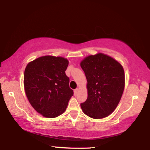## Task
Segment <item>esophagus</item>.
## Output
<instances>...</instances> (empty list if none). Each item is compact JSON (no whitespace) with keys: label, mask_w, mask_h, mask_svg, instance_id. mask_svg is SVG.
I'll list each match as a JSON object with an SVG mask.
<instances>
[{"label":"esophagus","mask_w":150,"mask_h":150,"mask_svg":"<svg viewBox=\"0 0 150 150\" xmlns=\"http://www.w3.org/2000/svg\"><path fill=\"white\" fill-rule=\"evenodd\" d=\"M78 91H79V88H76V89L74 90V94H75V95H77V93H78Z\"/></svg>","instance_id":"1"}]
</instances>
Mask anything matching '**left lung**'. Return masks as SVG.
<instances>
[{
    "label": "left lung",
    "instance_id": "8db88e82",
    "mask_svg": "<svg viewBox=\"0 0 150 150\" xmlns=\"http://www.w3.org/2000/svg\"><path fill=\"white\" fill-rule=\"evenodd\" d=\"M87 78L88 97L81 107L94 119L106 117L117 107L125 86V75L120 63L108 55L98 53L80 63Z\"/></svg>",
    "mask_w": 150,
    "mask_h": 150
}]
</instances>
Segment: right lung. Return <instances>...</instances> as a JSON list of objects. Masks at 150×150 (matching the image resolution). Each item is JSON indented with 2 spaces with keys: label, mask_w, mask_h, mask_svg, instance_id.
Here are the masks:
<instances>
[{
  "label": "right lung",
  "mask_w": 150,
  "mask_h": 150,
  "mask_svg": "<svg viewBox=\"0 0 150 150\" xmlns=\"http://www.w3.org/2000/svg\"><path fill=\"white\" fill-rule=\"evenodd\" d=\"M69 61L45 55L28 63L24 87L30 105L45 118L57 117L65 111L73 95L65 74Z\"/></svg>",
  "instance_id": "right-lung-1"
}]
</instances>
